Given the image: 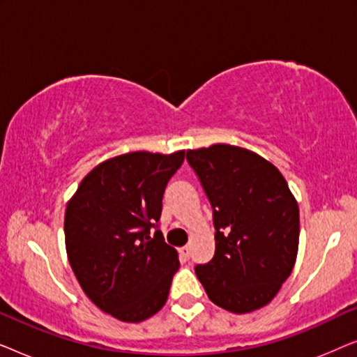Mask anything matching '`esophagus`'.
<instances>
[{"instance_id": "obj_1", "label": "esophagus", "mask_w": 357, "mask_h": 357, "mask_svg": "<svg viewBox=\"0 0 357 357\" xmlns=\"http://www.w3.org/2000/svg\"><path fill=\"white\" fill-rule=\"evenodd\" d=\"M190 255H192V248H190L188 245H185V247L180 248V257L187 260V258H190Z\"/></svg>"}]
</instances>
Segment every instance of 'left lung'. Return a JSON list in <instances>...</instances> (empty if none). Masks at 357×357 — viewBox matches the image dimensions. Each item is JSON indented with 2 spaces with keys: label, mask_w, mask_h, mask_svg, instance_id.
<instances>
[{
  "label": "left lung",
  "mask_w": 357,
  "mask_h": 357,
  "mask_svg": "<svg viewBox=\"0 0 357 357\" xmlns=\"http://www.w3.org/2000/svg\"><path fill=\"white\" fill-rule=\"evenodd\" d=\"M213 206L216 252L195 268L213 304L248 314L275 299L299 250V206L270 160L232 144L188 149Z\"/></svg>",
  "instance_id": "left-lung-1"
}]
</instances>
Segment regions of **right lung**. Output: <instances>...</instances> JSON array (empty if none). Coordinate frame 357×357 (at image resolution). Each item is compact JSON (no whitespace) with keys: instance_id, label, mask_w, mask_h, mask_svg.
Returning a JSON list of instances; mask_svg holds the SVG:
<instances>
[{"instance_id":"add662e5","label":"right lung","mask_w":357,"mask_h":357,"mask_svg":"<svg viewBox=\"0 0 357 357\" xmlns=\"http://www.w3.org/2000/svg\"><path fill=\"white\" fill-rule=\"evenodd\" d=\"M185 159L136 151L97 164L66 204L65 243L71 270L84 294L126 324L158 314L178 270V253L159 221L169 178Z\"/></svg>"}]
</instances>
